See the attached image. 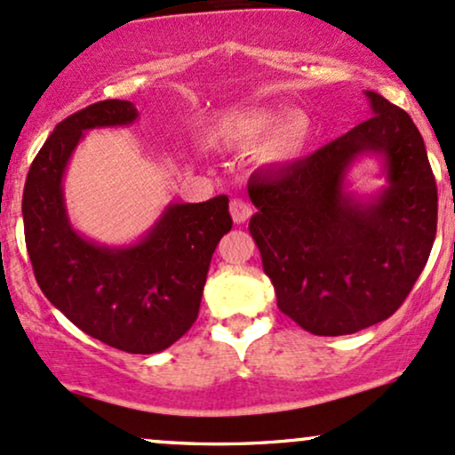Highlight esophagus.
<instances>
[{
    "instance_id": "esophagus-1",
    "label": "esophagus",
    "mask_w": 455,
    "mask_h": 455,
    "mask_svg": "<svg viewBox=\"0 0 455 455\" xmlns=\"http://www.w3.org/2000/svg\"><path fill=\"white\" fill-rule=\"evenodd\" d=\"M231 216L237 224H243L248 218L252 216V204L243 198H233L231 201Z\"/></svg>"
}]
</instances>
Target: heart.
I'll return each mask as SVG.
<instances>
[{
    "label": "heart",
    "instance_id": "obj_1",
    "mask_svg": "<svg viewBox=\"0 0 455 455\" xmlns=\"http://www.w3.org/2000/svg\"><path fill=\"white\" fill-rule=\"evenodd\" d=\"M274 116L267 112H248L237 116L228 124V133L242 142H252L261 138L272 124ZM308 140V123L302 114H289L274 124L267 132L266 142H263V155L274 162H284L293 159L302 153L304 144Z\"/></svg>",
    "mask_w": 455,
    "mask_h": 455
}]
</instances>
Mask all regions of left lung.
<instances>
[{
    "label": "left lung",
    "instance_id": "8db88e82",
    "mask_svg": "<svg viewBox=\"0 0 455 455\" xmlns=\"http://www.w3.org/2000/svg\"><path fill=\"white\" fill-rule=\"evenodd\" d=\"M373 116L308 157L252 172L251 235L278 308L319 337L352 334L402 307L430 257L438 194L426 144L403 109L367 92ZM385 159L371 204L345 192L361 154Z\"/></svg>",
    "mask_w": 455,
    "mask_h": 455
}]
</instances>
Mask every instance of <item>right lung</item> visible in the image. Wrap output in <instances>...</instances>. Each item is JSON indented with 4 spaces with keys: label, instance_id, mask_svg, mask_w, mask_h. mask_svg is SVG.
Returning a JSON list of instances; mask_svg holds the SVG:
<instances>
[{
    "label": "right lung",
    "instance_id": "obj_1",
    "mask_svg": "<svg viewBox=\"0 0 455 455\" xmlns=\"http://www.w3.org/2000/svg\"><path fill=\"white\" fill-rule=\"evenodd\" d=\"M132 101L108 99L56 124L23 189L25 246L47 300L79 331L129 354L171 347L196 322L209 263L231 231L228 198L168 204L138 243L108 248L82 237L64 207L68 159L94 127L132 124Z\"/></svg>",
    "mask_w": 455,
    "mask_h": 455
}]
</instances>
